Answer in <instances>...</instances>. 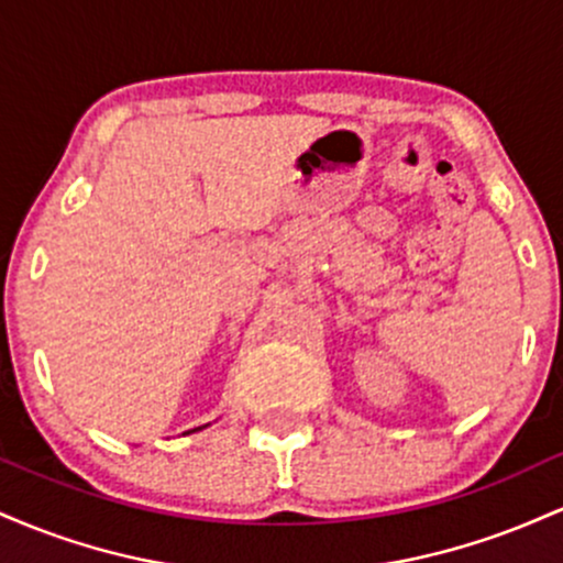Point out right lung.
Instances as JSON below:
<instances>
[{"label":"right lung","mask_w":563,"mask_h":563,"mask_svg":"<svg viewBox=\"0 0 563 563\" xmlns=\"http://www.w3.org/2000/svg\"><path fill=\"white\" fill-rule=\"evenodd\" d=\"M200 429H203V426H198V429H192V431H200Z\"/></svg>","instance_id":"obj_1"}]
</instances>
